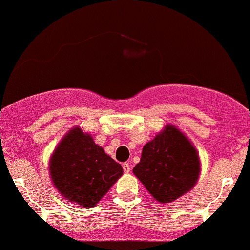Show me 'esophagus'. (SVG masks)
Instances as JSON below:
<instances>
[{
  "mask_svg": "<svg viewBox=\"0 0 250 250\" xmlns=\"http://www.w3.org/2000/svg\"><path fill=\"white\" fill-rule=\"evenodd\" d=\"M123 169H124V173H126V174H128L131 171V167L127 162L123 165Z\"/></svg>",
  "mask_w": 250,
  "mask_h": 250,
  "instance_id": "obj_1",
  "label": "esophagus"
}]
</instances>
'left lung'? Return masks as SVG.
<instances>
[{
  "mask_svg": "<svg viewBox=\"0 0 250 250\" xmlns=\"http://www.w3.org/2000/svg\"><path fill=\"white\" fill-rule=\"evenodd\" d=\"M133 174L157 201L171 203L197 184L200 174L199 155L178 127L166 125L143 146Z\"/></svg>",
  "mask_w": 250,
  "mask_h": 250,
  "instance_id": "obj_1",
  "label": "left lung"
}]
</instances>
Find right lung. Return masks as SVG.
Instances as JSON below:
<instances>
[{
    "mask_svg": "<svg viewBox=\"0 0 250 250\" xmlns=\"http://www.w3.org/2000/svg\"><path fill=\"white\" fill-rule=\"evenodd\" d=\"M50 175L66 200L93 208L123 175V168L95 144L92 136L74 127L53 151Z\"/></svg>",
    "mask_w": 250,
    "mask_h": 250,
    "instance_id": "add662e5",
    "label": "right lung"
}]
</instances>
